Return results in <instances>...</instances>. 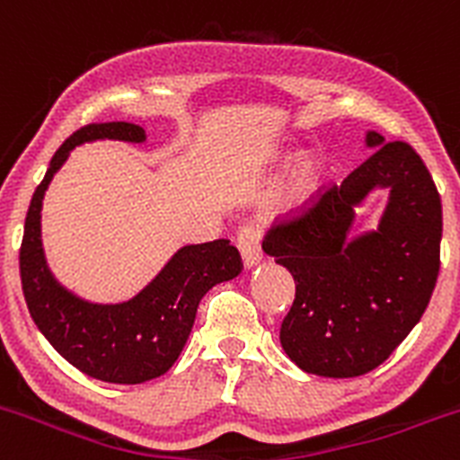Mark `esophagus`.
Returning <instances> with one entry per match:
<instances>
[{"mask_svg":"<svg viewBox=\"0 0 460 460\" xmlns=\"http://www.w3.org/2000/svg\"><path fill=\"white\" fill-rule=\"evenodd\" d=\"M236 248H239L241 257H243L245 268H252L261 261L263 250H261V232L254 226H243L236 232Z\"/></svg>","mask_w":460,"mask_h":460,"instance_id":"esophagus-1","label":"esophagus"}]
</instances>
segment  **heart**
Instances as JSON below:
<instances>
[{
  "label": "heart",
  "mask_w": 460,
  "mask_h": 460,
  "mask_svg": "<svg viewBox=\"0 0 460 460\" xmlns=\"http://www.w3.org/2000/svg\"><path fill=\"white\" fill-rule=\"evenodd\" d=\"M313 176H315V174H313V167H308V165H304V167H302V172H299V181H302L304 185L311 183Z\"/></svg>",
  "instance_id": "heart-1"
}]
</instances>
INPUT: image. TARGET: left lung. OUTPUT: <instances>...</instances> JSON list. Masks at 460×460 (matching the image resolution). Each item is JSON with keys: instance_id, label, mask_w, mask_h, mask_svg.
<instances>
[{"instance_id": "obj_1", "label": "left lung", "mask_w": 460, "mask_h": 460, "mask_svg": "<svg viewBox=\"0 0 460 460\" xmlns=\"http://www.w3.org/2000/svg\"><path fill=\"white\" fill-rule=\"evenodd\" d=\"M376 152L340 185H322L272 224L263 250L288 268L295 302L279 329L286 356L306 374L358 378L380 367L418 324L440 270L443 210L411 145L369 131ZM391 187L381 228L346 243L357 205Z\"/></svg>"}]
</instances>
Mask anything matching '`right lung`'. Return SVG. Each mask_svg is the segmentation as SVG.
<instances>
[{
	"label": "right lung",
	"instance_id": "right-lung-1",
	"mask_svg": "<svg viewBox=\"0 0 460 460\" xmlns=\"http://www.w3.org/2000/svg\"><path fill=\"white\" fill-rule=\"evenodd\" d=\"M100 138L143 143L145 131L134 122H93L60 145L26 212L20 245L22 290L33 322L66 362L104 383L138 385L174 365L203 295L239 275L243 261L230 241L217 239L181 248L161 275L129 302L102 306L82 302L62 288L49 272L40 239L44 190L75 145Z\"/></svg>",
	"mask_w": 460,
	"mask_h": 460
}]
</instances>
